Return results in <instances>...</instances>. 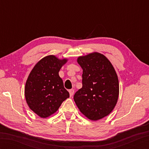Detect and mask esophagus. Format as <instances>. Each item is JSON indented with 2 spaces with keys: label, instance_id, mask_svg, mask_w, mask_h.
Returning a JSON list of instances; mask_svg holds the SVG:
<instances>
[{
  "label": "esophagus",
  "instance_id": "esophagus-1",
  "mask_svg": "<svg viewBox=\"0 0 149 149\" xmlns=\"http://www.w3.org/2000/svg\"><path fill=\"white\" fill-rule=\"evenodd\" d=\"M69 93H70V96L72 97L73 95H74V89L70 90H69Z\"/></svg>",
  "mask_w": 149,
  "mask_h": 149
}]
</instances>
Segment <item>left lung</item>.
Instances as JSON below:
<instances>
[{
    "mask_svg": "<svg viewBox=\"0 0 149 149\" xmlns=\"http://www.w3.org/2000/svg\"><path fill=\"white\" fill-rule=\"evenodd\" d=\"M77 61L83 69V87L74 99L81 113L97 121L115 108L119 95L118 76L109 60L100 53L79 56Z\"/></svg>",
    "mask_w": 149,
    "mask_h": 149,
    "instance_id": "obj_1",
    "label": "left lung"
}]
</instances>
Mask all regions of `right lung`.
<instances>
[{"mask_svg": "<svg viewBox=\"0 0 149 149\" xmlns=\"http://www.w3.org/2000/svg\"><path fill=\"white\" fill-rule=\"evenodd\" d=\"M67 61L66 58L47 56L36 63L27 77L25 86L26 102L41 118H45L55 113L70 97L59 75L60 69Z\"/></svg>", "mask_w": 149, "mask_h": 149, "instance_id": "obj_1", "label": "right lung"}]
</instances>
